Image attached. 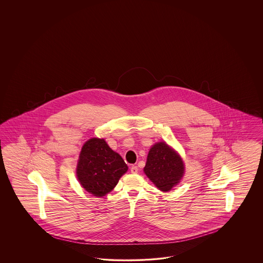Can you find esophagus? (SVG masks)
I'll use <instances>...</instances> for the list:
<instances>
[{"label":"esophagus","mask_w":263,"mask_h":263,"mask_svg":"<svg viewBox=\"0 0 263 263\" xmlns=\"http://www.w3.org/2000/svg\"><path fill=\"white\" fill-rule=\"evenodd\" d=\"M138 171H139V168H138L137 166H132V167H131V173H132V174H137Z\"/></svg>","instance_id":"esophagus-1"}]
</instances>
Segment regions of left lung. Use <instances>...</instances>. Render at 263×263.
<instances>
[{
	"mask_svg": "<svg viewBox=\"0 0 263 263\" xmlns=\"http://www.w3.org/2000/svg\"><path fill=\"white\" fill-rule=\"evenodd\" d=\"M143 171L161 191H168L182 177L184 164L179 155L162 142L151 148Z\"/></svg>",
	"mask_w": 263,
	"mask_h": 263,
	"instance_id": "obj_1",
	"label": "left lung"
}]
</instances>
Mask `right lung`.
<instances>
[{
	"label": "right lung",
	"mask_w": 263,
	"mask_h": 263,
	"mask_svg": "<svg viewBox=\"0 0 263 263\" xmlns=\"http://www.w3.org/2000/svg\"><path fill=\"white\" fill-rule=\"evenodd\" d=\"M127 170L119 153L111 151L103 139L93 138L82 147L77 177L88 193L102 197L114 189Z\"/></svg>",
	"instance_id": "1"
}]
</instances>
